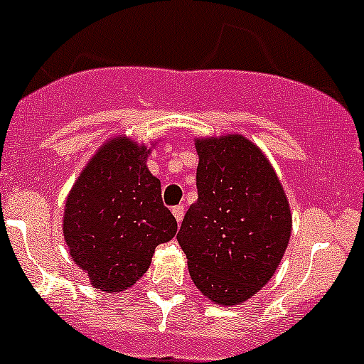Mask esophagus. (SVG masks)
<instances>
[{
	"label": "esophagus",
	"instance_id": "1",
	"mask_svg": "<svg viewBox=\"0 0 364 364\" xmlns=\"http://www.w3.org/2000/svg\"><path fill=\"white\" fill-rule=\"evenodd\" d=\"M172 213H174V217H176V220H178V224H181L183 217H185V206H183V205L174 206V208H172Z\"/></svg>",
	"mask_w": 364,
	"mask_h": 364
}]
</instances>
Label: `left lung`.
Returning <instances> with one entry per match:
<instances>
[{
    "label": "left lung",
    "instance_id": "1",
    "mask_svg": "<svg viewBox=\"0 0 364 364\" xmlns=\"http://www.w3.org/2000/svg\"><path fill=\"white\" fill-rule=\"evenodd\" d=\"M198 201L178 242L198 289L217 305H239L273 278L293 217L269 159L242 134L196 140Z\"/></svg>",
    "mask_w": 364,
    "mask_h": 364
}]
</instances>
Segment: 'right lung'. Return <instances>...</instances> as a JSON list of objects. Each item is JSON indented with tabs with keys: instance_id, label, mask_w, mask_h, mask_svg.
I'll return each mask as SVG.
<instances>
[{
	"instance_id": "right-lung-1",
	"label": "right lung",
	"mask_w": 364,
	"mask_h": 364,
	"mask_svg": "<svg viewBox=\"0 0 364 364\" xmlns=\"http://www.w3.org/2000/svg\"><path fill=\"white\" fill-rule=\"evenodd\" d=\"M151 149L117 136L82 168L64 205L63 233L73 262L91 284L120 293L144 277L156 246L178 232L163 206L161 183L149 172Z\"/></svg>"
}]
</instances>
